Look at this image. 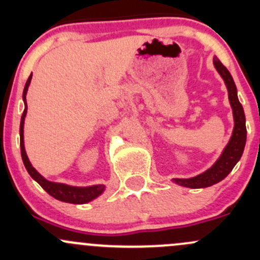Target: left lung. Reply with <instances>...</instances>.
<instances>
[{
    "instance_id": "obj_1",
    "label": "left lung",
    "mask_w": 260,
    "mask_h": 260,
    "mask_svg": "<svg viewBox=\"0 0 260 260\" xmlns=\"http://www.w3.org/2000/svg\"><path fill=\"white\" fill-rule=\"evenodd\" d=\"M214 67L220 74V77L222 78V80H224L225 85H226L230 106H232L233 109V117H234V129H233V135L226 147H225L222 153L220 154L219 158L216 159V162L212 165L210 169L206 170L203 174L198 175V176L191 177V179L172 180L175 183L183 186V187L204 188L224 180L230 174V171L234 169L235 165L238 164L244 152V147H245V114H244L243 106L240 104L239 99H238L237 86H235V83L229 70L221 64V61L216 56L214 57Z\"/></svg>"
}]
</instances>
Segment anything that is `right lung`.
Here are the masks:
<instances>
[{
  "label": "right lung",
  "instance_id": "1",
  "mask_svg": "<svg viewBox=\"0 0 260 260\" xmlns=\"http://www.w3.org/2000/svg\"><path fill=\"white\" fill-rule=\"evenodd\" d=\"M31 78L32 74L28 77L27 81L25 84V88H23L22 93V99L23 103H25V111H23L22 117H21V123H20V146H21V157H22L23 165H25L26 170H27L28 175L32 177L49 195H51L52 198H55L59 201H64V203L69 204H86L89 201L94 200V199L98 198L99 195H102L106 188L104 185H93L88 186V187H78V186H70L67 183H59V182H52V181L46 180L45 177L41 176L38 171L32 167L30 159H28L27 154L25 151V145H23V123H25V117L27 113V103H26V94H27L28 85L31 83Z\"/></svg>",
  "mask_w": 260,
  "mask_h": 260
}]
</instances>
